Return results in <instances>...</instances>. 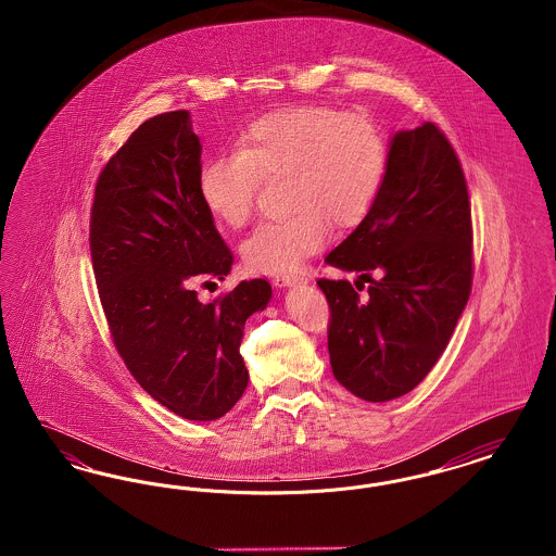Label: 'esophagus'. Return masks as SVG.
<instances>
[{"instance_id": "esophagus-1", "label": "esophagus", "mask_w": 556, "mask_h": 556, "mask_svg": "<svg viewBox=\"0 0 556 556\" xmlns=\"http://www.w3.org/2000/svg\"><path fill=\"white\" fill-rule=\"evenodd\" d=\"M273 283L277 288H291V286H298V283H306V277L304 275H295V273H288V275H277L273 279Z\"/></svg>"}]
</instances>
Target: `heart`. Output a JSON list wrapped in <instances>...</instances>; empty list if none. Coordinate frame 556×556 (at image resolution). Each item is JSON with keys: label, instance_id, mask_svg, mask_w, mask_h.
<instances>
[{"label": "heart", "instance_id": "obj_1", "mask_svg": "<svg viewBox=\"0 0 556 556\" xmlns=\"http://www.w3.org/2000/svg\"><path fill=\"white\" fill-rule=\"evenodd\" d=\"M239 148L202 162L198 191L227 227H243L263 177L286 175L290 214L258 225L241 245L250 270L293 273L329 239L331 223L356 225L372 208L388 173V139L363 112L291 108L254 121Z\"/></svg>", "mask_w": 556, "mask_h": 556}]
</instances>
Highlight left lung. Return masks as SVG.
Returning <instances> with one entry per match:
<instances>
[{
    "label": "left lung",
    "mask_w": 556,
    "mask_h": 556,
    "mask_svg": "<svg viewBox=\"0 0 556 556\" xmlns=\"http://www.w3.org/2000/svg\"><path fill=\"white\" fill-rule=\"evenodd\" d=\"M325 263L361 273L358 290L369 283L361 298L345 279L317 281L336 379L369 402L408 394L446 350L473 286L467 181L438 125L394 135L372 208Z\"/></svg>",
    "instance_id": "1"
}]
</instances>
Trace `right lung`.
<instances>
[{"mask_svg":"<svg viewBox=\"0 0 556 556\" xmlns=\"http://www.w3.org/2000/svg\"><path fill=\"white\" fill-rule=\"evenodd\" d=\"M202 146L189 112L139 125L96 184L89 248L112 342L135 381L175 415L214 421L248 386L243 325L270 300L266 279L198 300L233 254L198 191Z\"/></svg>","mask_w":556,"mask_h":556,"instance_id":"add662e5","label":"right lung"}]
</instances>
